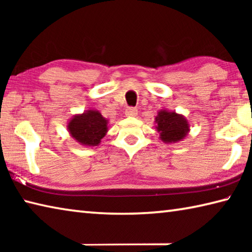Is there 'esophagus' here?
Listing matches in <instances>:
<instances>
[{"label":"esophagus","instance_id":"obj_1","mask_svg":"<svg viewBox=\"0 0 252 252\" xmlns=\"http://www.w3.org/2000/svg\"><path fill=\"white\" fill-rule=\"evenodd\" d=\"M126 117H130V118H133L138 116V110L135 108H127L126 110Z\"/></svg>","mask_w":252,"mask_h":252}]
</instances>
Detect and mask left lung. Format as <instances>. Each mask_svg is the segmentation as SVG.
Segmentation results:
<instances>
[{
  "label": "left lung",
  "instance_id": "8db88e82",
  "mask_svg": "<svg viewBox=\"0 0 252 252\" xmlns=\"http://www.w3.org/2000/svg\"><path fill=\"white\" fill-rule=\"evenodd\" d=\"M155 122L161 141L168 144L182 141L190 132L189 121L185 116L177 113L176 111L160 110L155 118Z\"/></svg>",
  "mask_w": 252,
  "mask_h": 252
}]
</instances>
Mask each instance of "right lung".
Instances as JSON below:
<instances>
[{
	"mask_svg": "<svg viewBox=\"0 0 252 252\" xmlns=\"http://www.w3.org/2000/svg\"><path fill=\"white\" fill-rule=\"evenodd\" d=\"M67 131L76 142L84 147H96L109 130V120L97 110L89 109L67 121Z\"/></svg>",
	"mask_w": 252,
	"mask_h": 252,
	"instance_id": "right-lung-1",
	"label": "right lung"
}]
</instances>
